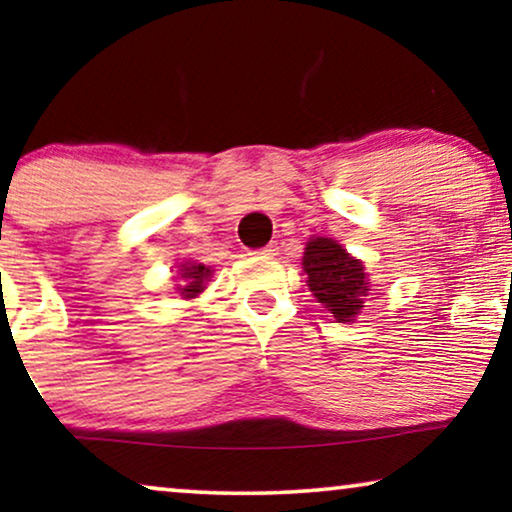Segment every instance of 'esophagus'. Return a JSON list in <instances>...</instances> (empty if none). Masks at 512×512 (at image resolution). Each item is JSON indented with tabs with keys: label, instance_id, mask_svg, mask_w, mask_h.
<instances>
[{
	"label": "esophagus",
	"instance_id": "1",
	"mask_svg": "<svg viewBox=\"0 0 512 512\" xmlns=\"http://www.w3.org/2000/svg\"><path fill=\"white\" fill-rule=\"evenodd\" d=\"M253 255L255 257H273V255H278V246H276V243H269V246L253 250Z\"/></svg>",
	"mask_w": 512,
	"mask_h": 512
}]
</instances>
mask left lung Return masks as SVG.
I'll list each match as a JSON object with an SVG mask.
<instances>
[{
    "instance_id": "1",
    "label": "left lung",
    "mask_w": 512,
    "mask_h": 512,
    "mask_svg": "<svg viewBox=\"0 0 512 512\" xmlns=\"http://www.w3.org/2000/svg\"><path fill=\"white\" fill-rule=\"evenodd\" d=\"M304 271L313 297L334 313L338 322H352L362 311L369 294L364 264L352 257L341 243L325 236H313L304 250Z\"/></svg>"
}]
</instances>
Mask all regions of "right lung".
I'll return each mask as SVG.
<instances>
[{
    "label": "right lung",
    "instance_id": "right-lung-1",
    "mask_svg": "<svg viewBox=\"0 0 512 512\" xmlns=\"http://www.w3.org/2000/svg\"><path fill=\"white\" fill-rule=\"evenodd\" d=\"M178 271H181L178 273L181 285H178L176 290L181 292V297H185V299H194L199 292H204L206 280L213 276V271L199 262H183Z\"/></svg>",
    "mask_w": 512,
    "mask_h": 512
}]
</instances>
